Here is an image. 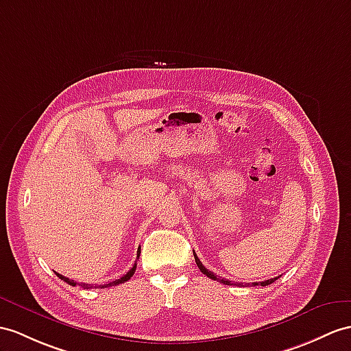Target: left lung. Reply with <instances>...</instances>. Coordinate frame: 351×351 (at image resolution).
I'll return each mask as SVG.
<instances>
[{"mask_svg":"<svg viewBox=\"0 0 351 351\" xmlns=\"http://www.w3.org/2000/svg\"><path fill=\"white\" fill-rule=\"evenodd\" d=\"M193 256H195V262H196V265H198V268L201 269V272L202 274H205L207 276L208 278H211V280H216V281H220V283H223V285H228V286H243V283H230L229 280H226V278H217L215 274H213L211 271H208L207 268L204 267V265L201 263V261L198 259V256H196V253L193 252ZM277 280V277L276 278H269V280H265V281H262L261 283V286H268V285H271V283H274V281ZM253 286H259V283H253Z\"/></svg>","mask_w":351,"mask_h":351,"instance_id":"1","label":"left lung"}]
</instances>
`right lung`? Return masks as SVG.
Segmentation results:
<instances>
[{
  "instance_id": "right-lung-1",
  "label": "right lung",
  "mask_w": 351,
  "mask_h": 351,
  "mask_svg": "<svg viewBox=\"0 0 351 351\" xmlns=\"http://www.w3.org/2000/svg\"><path fill=\"white\" fill-rule=\"evenodd\" d=\"M136 253H138V256H136V258H140V250L138 252H136ZM135 269H136V263H134V267L130 269V271H128L126 272V274L123 276V277H121V278H119V280H114V281H111V283H108V285H102L101 287H111V286H117V285H122V283H125V281H128V280H130L132 276H134V272H135ZM56 276L59 277V278H61V280H64V281H66V283L68 285H71V286H75L77 283H75V281L74 280H70V278H66V277H64V276H61V274H58V272H56ZM83 287L84 289H89V287H92V286H84L83 285Z\"/></svg>"
}]
</instances>
